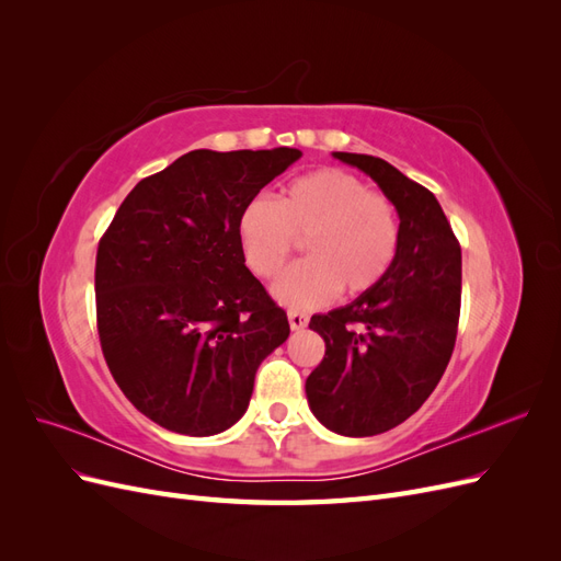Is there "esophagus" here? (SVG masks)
<instances>
[{"label": "esophagus", "instance_id": "34e87169", "mask_svg": "<svg viewBox=\"0 0 561 561\" xmlns=\"http://www.w3.org/2000/svg\"><path fill=\"white\" fill-rule=\"evenodd\" d=\"M287 320H290L293 330H304L309 325V316L301 313V311H287Z\"/></svg>", "mask_w": 561, "mask_h": 561}]
</instances>
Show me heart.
I'll list each match as a JSON object with an SVG mask.
<instances>
[{
    "instance_id": "b5f03b06",
    "label": "heart",
    "mask_w": 561,
    "mask_h": 561,
    "mask_svg": "<svg viewBox=\"0 0 561 561\" xmlns=\"http://www.w3.org/2000/svg\"><path fill=\"white\" fill-rule=\"evenodd\" d=\"M307 241L309 260L276 280L285 307L316 309L339 290L363 295L390 268L400 241V219L388 196L336 168L293 180L278 201L252 198L239 217V243L257 278H274Z\"/></svg>"
}]
</instances>
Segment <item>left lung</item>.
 <instances>
[{
  "instance_id": "obj_1",
  "label": "left lung",
  "mask_w": 561,
  "mask_h": 561,
  "mask_svg": "<svg viewBox=\"0 0 561 561\" xmlns=\"http://www.w3.org/2000/svg\"><path fill=\"white\" fill-rule=\"evenodd\" d=\"M332 157L375 180L400 217L386 276L309 322L325 339V358L307 379L313 416L332 433L369 437L410 419L445 375L461 313V245L426 186L377 157Z\"/></svg>"
}]
</instances>
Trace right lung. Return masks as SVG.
I'll list each match as a JSON object with an SVG mask.
<instances>
[{
	"mask_svg": "<svg viewBox=\"0 0 561 561\" xmlns=\"http://www.w3.org/2000/svg\"><path fill=\"white\" fill-rule=\"evenodd\" d=\"M299 149H194L133 186L95 257L98 334L114 381L165 431L231 428L290 334L250 274L239 217Z\"/></svg>",
	"mask_w": 561,
	"mask_h": 561,
	"instance_id": "1",
	"label": "right lung"
}]
</instances>
